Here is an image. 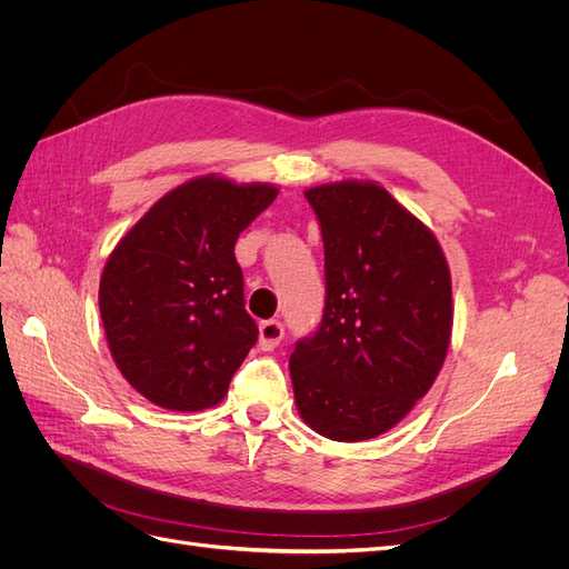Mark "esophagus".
<instances>
[{"label":"esophagus","mask_w":569,"mask_h":569,"mask_svg":"<svg viewBox=\"0 0 569 569\" xmlns=\"http://www.w3.org/2000/svg\"><path fill=\"white\" fill-rule=\"evenodd\" d=\"M284 337V327L280 320H263L258 325V347L263 351H272Z\"/></svg>","instance_id":"obj_1"}]
</instances>
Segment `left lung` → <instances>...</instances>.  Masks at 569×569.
<instances>
[{"instance_id":"left-lung-1","label":"left lung","mask_w":569,"mask_h":569,"mask_svg":"<svg viewBox=\"0 0 569 569\" xmlns=\"http://www.w3.org/2000/svg\"><path fill=\"white\" fill-rule=\"evenodd\" d=\"M325 247V313L289 356L299 416L332 441L399 425L432 389L451 343L446 256L382 184L306 189Z\"/></svg>"}]
</instances>
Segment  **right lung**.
Returning a JSON list of instances; mask_svg holds the SVG:
<instances>
[{"label":"right lung","mask_w":569,"mask_h":569,"mask_svg":"<svg viewBox=\"0 0 569 569\" xmlns=\"http://www.w3.org/2000/svg\"><path fill=\"white\" fill-rule=\"evenodd\" d=\"M278 197L203 176L170 189L111 251L99 311L120 375L166 410L211 408L258 339L234 244Z\"/></svg>","instance_id":"obj_1"}]
</instances>
